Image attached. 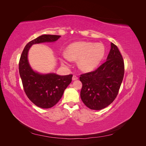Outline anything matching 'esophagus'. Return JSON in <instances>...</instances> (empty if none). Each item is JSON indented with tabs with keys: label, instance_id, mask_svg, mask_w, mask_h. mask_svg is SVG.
I'll use <instances>...</instances> for the list:
<instances>
[{
	"label": "esophagus",
	"instance_id": "obj_1",
	"mask_svg": "<svg viewBox=\"0 0 146 146\" xmlns=\"http://www.w3.org/2000/svg\"><path fill=\"white\" fill-rule=\"evenodd\" d=\"M78 78V77L77 76H73V77H72V80H77Z\"/></svg>",
	"mask_w": 146,
	"mask_h": 146
}]
</instances>
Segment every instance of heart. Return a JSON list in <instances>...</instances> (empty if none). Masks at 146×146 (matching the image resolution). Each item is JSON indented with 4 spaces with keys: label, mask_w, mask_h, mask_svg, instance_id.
I'll return each mask as SVG.
<instances>
[{
    "label": "heart",
    "mask_w": 146,
    "mask_h": 146,
    "mask_svg": "<svg viewBox=\"0 0 146 146\" xmlns=\"http://www.w3.org/2000/svg\"><path fill=\"white\" fill-rule=\"evenodd\" d=\"M105 53L104 46L101 43L77 42L69 45L66 50V60H77L78 67L83 72H91L98 68ZM63 63H66L64 60Z\"/></svg>",
    "instance_id": "obj_1"
}]
</instances>
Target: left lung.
<instances>
[{"label":"left lung","instance_id":"8db88e82","mask_svg":"<svg viewBox=\"0 0 146 146\" xmlns=\"http://www.w3.org/2000/svg\"><path fill=\"white\" fill-rule=\"evenodd\" d=\"M124 63L117 47L111 43L107 61L94 71L80 75L82 100L91 110H100L111 104L120 89Z\"/></svg>","mask_w":146,"mask_h":146}]
</instances>
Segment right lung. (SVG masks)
Masks as SVG:
<instances>
[{
	"instance_id": "1",
	"label": "right lung",
	"mask_w": 146,
	"mask_h": 146,
	"mask_svg": "<svg viewBox=\"0 0 146 146\" xmlns=\"http://www.w3.org/2000/svg\"><path fill=\"white\" fill-rule=\"evenodd\" d=\"M60 37L59 35H43L30 41L24 47L19 60V74L25 94L31 102L42 108H50L58 102L66 88L71 83L72 75L58 76L54 73L41 74L35 72L29 63L28 52L35 44L54 42Z\"/></svg>"
}]
</instances>
